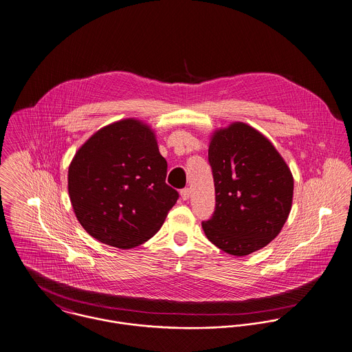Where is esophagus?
Here are the masks:
<instances>
[{
    "label": "esophagus",
    "mask_w": 352,
    "mask_h": 352,
    "mask_svg": "<svg viewBox=\"0 0 352 352\" xmlns=\"http://www.w3.org/2000/svg\"><path fill=\"white\" fill-rule=\"evenodd\" d=\"M180 195H182L183 200H188L191 197V190L190 188H184V190L180 191Z\"/></svg>",
    "instance_id": "1"
}]
</instances>
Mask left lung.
I'll use <instances>...</instances> for the list:
<instances>
[{"label": "left lung", "mask_w": 352, "mask_h": 352, "mask_svg": "<svg viewBox=\"0 0 352 352\" xmlns=\"http://www.w3.org/2000/svg\"><path fill=\"white\" fill-rule=\"evenodd\" d=\"M208 161L215 211L201 223L224 253L243 256L269 245L288 219L293 176L283 156L258 130L234 122L212 133Z\"/></svg>", "instance_id": "obj_1"}]
</instances>
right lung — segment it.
I'll return each instance as SVG.
<instances>
[{"label": "right lung", "mask_w": 352, "mask_h": 352, "mask_svg": "<svg viewBox=\"0 0 352 352\" xmlns=\"http://www.w3.org/2000/svg\"><path fill=\"white\" fill-rule=\"evenodd\" d=\"M166 161L156 134L135 118L96 131L68 166L76 219L102 243L131 249L151 239L179 193L165 183Z\"/></svg>", "instance_id": "obj_1"}]
</instances>
